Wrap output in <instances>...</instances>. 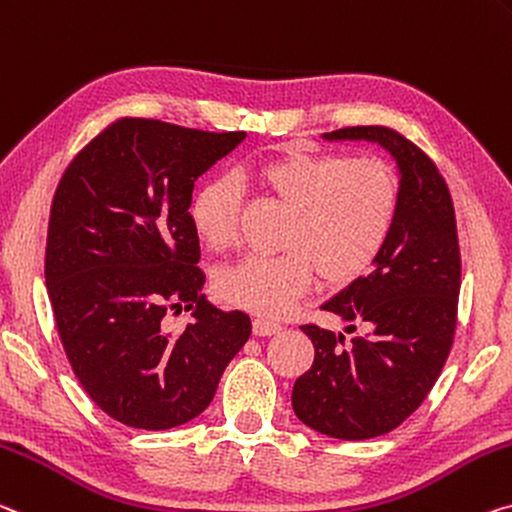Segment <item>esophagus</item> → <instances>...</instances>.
I'll return each mask as SVG.
<instances>
[{
	"instance_id": "1",
	"label": "esophagus",
	"mask_w": 512,
	"mask_h": 512,
	"mask_svg": "<svg viewBox=\"0 0 512 512\" xmlns=\"http://www.w3.org/2000/svg\"><path fill=\"white\" fill-rule=\"evenodd\" d=\"M282 330V326L278 321L273 319H266V316H255L253 321V332L257 337H271V335H278Z\"/></svg>"
}]
</instances>
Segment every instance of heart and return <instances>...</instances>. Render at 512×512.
<instances>
[{
    "instance_id": "b5f03b06",
    "label": "heart",
    "mask_w": 512,
    "mask_h": 512,
    "mask_svg": "<svg viewBox=\"0 0 512 512\" xmlns=\"http://www.w3.org/2000/svg\"><path fill=\"white\" fill-rule=\"evenodd\" d=\"M255 177L291 207L280 255H246L216 275L227 303L257 314H282L314 287L351 282L387 246L401 205L399 177L380 159L282 152L255 166ZM239 189L227 177L200 186L191 221L209 248L223 250L239 234Z\"/></svg>"
}]
</instances>
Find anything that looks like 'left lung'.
I'll list each match as a JSON object with an SVG mask.
<instances>
[{
    "instance_id": "8db88e82",
    "label": "left lung",
    "mask_w": 512,
    "mask_h": 512,
    "mask_svg": "<svg viewBox=\"0 0 512 512\" xmlns=\"http://www.w3.org/2000/svg\"><path fill=\"white\" fill-rule=\"evenodd\" d=\"M326 141H367L389 152L399 173L396 225L371 273L321 307L364 328L303 326L314 362L294 383L296 417L337 440H369L403 424L440 378L456 332L460 248L451 193L415 143L389 127H344Z\"/></svg>"
}]
</instances>
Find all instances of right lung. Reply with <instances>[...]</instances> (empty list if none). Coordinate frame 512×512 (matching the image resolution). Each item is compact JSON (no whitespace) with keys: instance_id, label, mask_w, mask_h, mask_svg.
<instances>
[{"instance_id":"obj_1","label":"right lung","mask_w":512,"mask_h":512,"mask_svg":"<svg viewBox=\"0 0 512 512\" xmlns=\"http://www.w3.org/2000/svg\"><path fill=\"white\" fill-rule=\"evenodd\" d=\"M246 132L123 118L86 145L54 193L45 285L63 348L88 396L120 424L168 431L212 403L248 342L250 316L202 294L193 184ZM191 309L173 336L166 309Z\"/></svg>"}]
</instances>
